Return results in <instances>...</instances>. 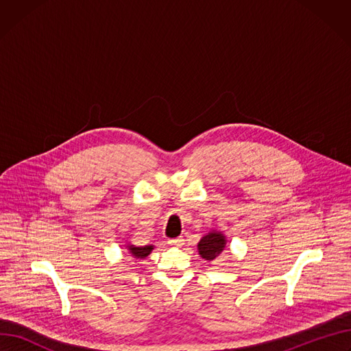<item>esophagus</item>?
Wrapping results in <instances>:
<instances>
[{"label":"esophagus","instance_id":"esophagus-1","mask_svg":"<svg viewBox=\"0 0 351 351\" xmlns=\"http://www.w3.org/2000/svg\"><path fill=\"white\" fill-rule=\"evenodd\" d=\"M168 243H171V245H175V246H182V245L184 243V239H183L182 237H179V238H173V239H169V241H168Z\"/></svg>","mask_w":351,"mask_h":351}]
</instances>
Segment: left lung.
Returning a JSON list of instances; mask_svg holds the SVG:
<instances>
[{
	"mask_svg": "<svg viewBox=\"0 0 351 351\" xmlns=\"http://www.w3.org/2000/svg\"><path fill=\"white\" fill-rule=\"evenodd\" d=\"M227 247V237L224 235L222 231L213 230L204 237L197 243V250L200 256L207 261L213 262L215 258H218L219 254L226 250Z\"/></svg>",
	"mask_w": 351,
	"mask_h": 351,
	"instance_id": "obj_1",
	"label": "left lung"
}]
</instances>
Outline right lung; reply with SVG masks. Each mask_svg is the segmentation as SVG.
Instances as JSON below:
<instances>
[{
  "mask_svg": "<svg viewBox=\"0 0 351 351\" xmlns=\"http://www.w3.org/2000/svg\"><path fill=\"white\" fill-rule=\"evenodd\" d=\"M124 247L132 254L134 259H145L148 254L154 250V245H145V246H136L132 242H125Z\"/></svg>",
  "mask_w": 351,
  "mask_h": 351,
  "instance_id": "right-lung-1",
  "label": "right lung"
}]
</instances>
